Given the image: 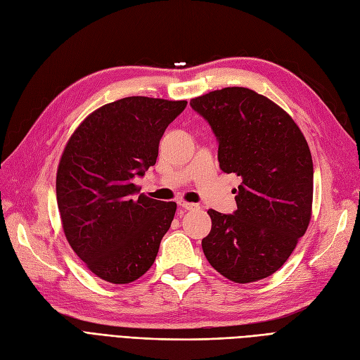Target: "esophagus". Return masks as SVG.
<instances>
[{"label":"esophagus","mask_w":360,"mask_h":360,"mask_svg":"<svg viewBox=\"0 0 360 360\" xmlns=\"http://www.w3.org/2000/svg\"><path fill=\"white\" fill-rule=\"evenodd\" d=\"M177 204H179L181 208H184V210H195V208H198V205H196V204L186 202V201H179Z\"/></svg>","instance_id":"obj_1"}]
</instances>
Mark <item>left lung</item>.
Returning a JSON list of instances; mask_svg holds the SVG:
<instances>
[{
    "label": "left lung",
    "mask_w": 360,
    "mask_h": 360,
    "mask_svg": "<svg viewBox=\"0 0 360 360\" xmlns=\"http://www.w3.org/2000/svg\"><path fill=\"white\" fill-rule=\"evenodd\" d=\"M191 107L212 128L221 171L235 172L237 210H208L212 231L202 250L235 283L274 274L311 219L313 159L293 119L264 95L225 88L193 98Z\"/></svg>",
    "instance_id": "obj_1"
}]
</instances>
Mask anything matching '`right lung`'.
Segmentation results:
<instances>
[{
  "mask_svg": "<svg viewBox=\"0 0 360 360\" xmlns=\"http://www.w3.org/2000/svg\"><path fill=\"white\" fill-rule=\"evenodd\" d=\"M188 101L128 96L83 120L62 153L56 198L72 250L100 278L127 284L155 262L176 202L134 184L156 164L159 141Z\"/></svg>",
  "mask_w": 360,
  "mask_h": 360,
  "instance_id": "1",
  "label": "right lung"
}]
</instances>
